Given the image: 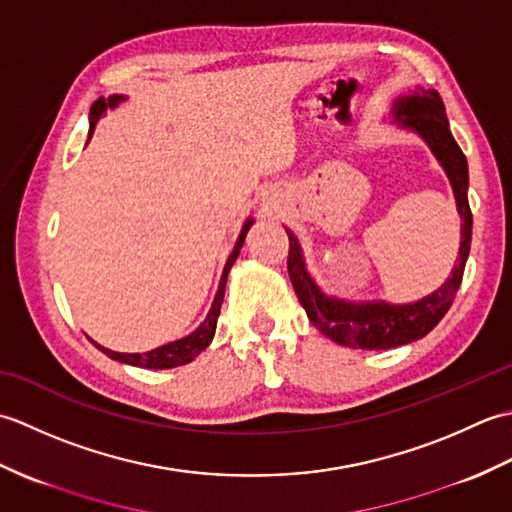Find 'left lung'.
<instances>
[{"instance_id":"1","label":"left lung","mask_w":512,"mask_h":512,"mask_svg":"<svg viewBox=\"0 0 512 512\" xmlns=\"http://www.w3.org/2000/svg\"><path fill=\"white\" fill-rule=\"evenodd\" d=\"M391 121L398 129L422 138L447 173L460 215V250L451 275L431 295L411 303L354 301L328 295L308 270L299 237L286 226L290 239L288 275L310 323L334 343L358 350H389L427 336L449 312L462 284L471 250L473 215L469 209V165L449 129L447 110L436 90L416 88L391 103Z\"/></svg>"}]
</instances>
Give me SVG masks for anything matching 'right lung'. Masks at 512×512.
Listing matches in <instances>:
<instances>
[{
  "instance_id": "right-lung-1",
  "label": "right lung",
  "mask_w": 512,
  "mask_h": 512,
  "mask_svg": "<svg viewBox=\"0 0 512 512\" xmlns=\"http://www.w3.org/2000/svg\"><path fill=\"white\" fill-rule=\"evenodd\" d=\"M123 101H127L125 94H112V96H101L99 101H94L92 110H90V134L88 138H92L94 134V127L96 123L101 121V116H105L107 110H116L118 105H121ZM253 217H248V220L244 222L242 231H239L237 235V242L231 250V255H228L226 264H224V270H222V277H220V286H217V292L213 297V303H211V310L209 314H206L204 321L195 328L191 334L182 336V339H176V341H169L165 345L156 347V350H149V352H134V354H127V352H114L110 350V347H103L96 341H92L96 347L103 354H107L112 358V361H118V363H125V365H134V367H145V369H171V367H180V365H187L191 363L195 356H200L206 347L211 345L213 336H215V328H217V317H220V308H222V301H224V288H226V279H228V273H231V268L235 264V259L239 255V250H242L244 246V239H246V233L248 228L253 226Z\"/></svg>"
}]
</instances>
